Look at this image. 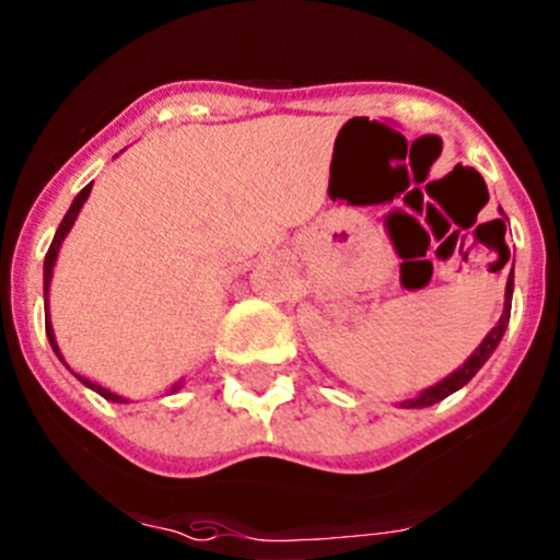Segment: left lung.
<instances>
[{"label": "left lung", "instance_id": "1", "mask_svg": "<svg viewBox=\"0 0 560 560\" xmlns=\"http://www.w3.org/2000/svg\"><path fill=\"white\" fill-rule=\"evenodd\" d=\"M493 222L504 225L502 220H493ZM502 231H504V228H502ZM508 257H510V249H508ZM510 308H513V273L508 276V290H504V311H502V316H499L497 327H493L491 332H488L486 338H482V343L478 346V349L472 351V357H469L467 362L462 364V368L453 370L448 378H443V381H440V384L423 388L419 397L405 399L402 408H429V405L440 402V399H445V397H448V394L458 392V388H462L464 384H469V381H472V375L478 373L482 364L488 362V357L493 354V349H497L499 340H502L504 329H508V322H510Z\"/></svg>", "mask_w": 560, "mask_h": 560}]
</instances>
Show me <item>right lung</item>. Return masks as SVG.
<instances>
[{"label":"right lung","instance_id":"add662e5","mask_svg":"<svg viewBox=\"0 0 560 560\" xmlns=\"http://www.w3.org/2000/svg\"><path fill=\"white\" fill-rule=\"evenodd\" d=\"M91 187H93V182H91V185L82 187V190L78 192V198H74L72 206H69V211H67V214H63V220H61V225H58L56 235H52V244H50V249H47V255H45V305H47V287H50V279H52V268H56L58 249H61V244H63V238H67V233L72 231V225H74V220H78L82 203H85L88 196H91ZM45 332H47V340H50L52 351H56V357L63 362L61 349H58V343H56V332H52V325H50V314H47V311H45ZM63 364H67V362H63ZM67 368H69V364H67ZM74 375H78V373H74ZM78 378H80L82 384H85L88 388H93V392H96V394H102L104 399H109V402H128L126 397H120V394L109 392V388H104L102 384H93V381L82 378V375H78ZM179 386H182V381H179V384L172 386V394H174Z\"/></svg>","mask_w":560,"mask_h":560}]
</instances>
